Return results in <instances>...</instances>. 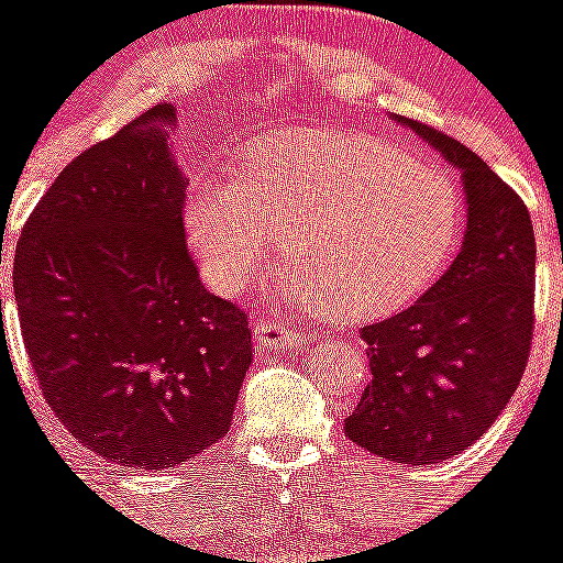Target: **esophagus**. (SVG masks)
<instances>
[{
	"label": "esophagus",
	"instance_id": "esophagus-1",
	"mask_svg": "<svg viewBox=\"0 0 563 563\" xmlns=\"http://www.w3.org/2000/svg\"><path fill=\"white\" fill-rule=\"evenodd\" d=\"M253 332H256V350L276 352V350H298L305 346L307 335L301 330H292L282 318L262 316L253 321Z\"/></svg>",
	"mask_w": 563,
	"mask_h": 563
}]
</instances>
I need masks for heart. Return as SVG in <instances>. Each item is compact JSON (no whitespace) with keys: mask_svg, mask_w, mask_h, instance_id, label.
I'll list each match as a JSON object with an SVG mask.
<instances>
[{"mask_svg":"<svg viewBox=\"0 0 563 563\" xmlns=\"http://www.w3.org/2000/svg\"><path fill=\"white\" fill-rule=\"evenodd\" d=\"M183 220L213 290H245L282 233L292 253L282 287L335 321H363L431 285L460 202L440 168L380 137L273 134L242 154L236 183H194Z\"/></svg>","mask_w":563,"mask_h":563,"instance_id":"1","label":"heart"}]
</instances>
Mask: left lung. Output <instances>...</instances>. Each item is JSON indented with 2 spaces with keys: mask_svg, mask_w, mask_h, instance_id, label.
Here are the masks:
<instances>
[{
  "mask_svg": "<svg viewBox=\"0 0 563 563\" xmlns=\"http://www.w3.org/2000/svg\"><path fill=\"white\" fill-rule=\"evenodd\" d=\"M395 121L462 172L467 231L420 301L363 327L372 380L343 431L383 460L431 465L474 445L519 389L536 324V236L525 200L479 154L429 123Z\"/></svg>",
  "mask_w": 563,
  "mask_h": 563,
  "instance_id": "obj_1",
  "label": "left lung"
}]
</instances>
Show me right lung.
<instances>
[{"label":"right lung","instance_id":"add662e5","mask_svg":"<svg viewBox=\"0 0 563 563\" xmlns=\"http://www.w3.org/2000/svg\"><path fill=\"white\" fill-rule=\"evenodd\" d=\"M174 123L163 101L78 154L13 256L44 400L78 442L126 471H168L220 442L253 361L247 312L208 292L188 253Z\"/></svg>","mask_w":563,"mask_h":563}]
</instances>
